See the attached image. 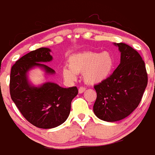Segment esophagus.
<instances>
[{
  "instance_id": "34e87169",
  "label": "esophagus",
  "mask_w": 155,
  "mask_h": 155,
  "mask_svg": "<svg viewBox=\"0 0 155 155\" xmlns=\"http://www.w3.org/2000/svg\"><path fill=\"white\" fill-rule=\"evenodd\" d=\"M85 91V87H83V86H80L79 88V93H82V92H84V91Z\"/></svg>"
}]
</instances>
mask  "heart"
<instances>
[{
	"label": "heart",
	"instance_id": "obj_1",
	"mask_svg": "<svg viewBox=\"0 0 155 155\" xmlns=\"http://www.w3.org/2000/svg\"><path fill=\"white\" fill-rule=\"evenodd\" d=\"M69 67L62 69L64 79L73 82L77 73H83V78L88 83H97L106 79L114 70L115 61L107 51L101 53L85 51L73 54L69 58Z\"/></svg>",
	"mask_w": 155,
	"mask_h": 155
}]
</instances>
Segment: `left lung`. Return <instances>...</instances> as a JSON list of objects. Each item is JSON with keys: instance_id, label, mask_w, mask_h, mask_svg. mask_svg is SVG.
<instances>
[{"instance_id": "1", "label": "left lung", "mask_w": 155, "mask_h": 155, "mask_svg": "<svg viewBox=\"0 0 155 155\" xmlns=\"http://www.w3.org/2000/svg\"><path fill=\"white\" fill-rule=\"evenodd\" d=\"M121 52L120 64L94 88L97 92L93 110L99 119L107 122L120 120L130 115L140 103L148 84V73L141 55L125 43L115 44Z\"/></svg>"}]
</instances>
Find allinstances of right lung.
<instances>
[{
  "label": "right lung",
  "instance_id": "add662e5",
  "mask_svg": "<svg viewBox=\"0 0 155 155\" xmlns=\"http://www.w3.org/2000/svg\"><path fill=\"white\" fill-rule=\"evenodd\" d=\"M46 48L30 51L19 58L10 72V94L11 99L27 121L35 127L51 129L66 121L71 109V101L78 94L76 86L64 88L52 82L36 88L29 85L26 73L35 66L41 67L46 73L54 70L41 63L52 60Z\"/></svg>",
  "mask_w": 155,
  "mask_h": 155
}]
</instances>
